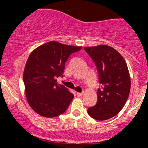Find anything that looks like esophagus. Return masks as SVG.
<instances>
[{
    "label": "esophagus",
    "mask_w": 148,
    "mask_h": 148,
    "mask_svg": "<svg viewBox=\"0 0 148 148\" xmlns=\"http://www.w3.org/2000/svg\"><path fill=\"white\" fill-rule=\"evenodd\" d=\"M77 95L78 97H81L84 95V92H77Z\"/></svg>",
    "instance_id": "obj_1"
}]
</instances>
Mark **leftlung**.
<instances>
[{
  "mask_svg": "<svg viewBox=\"0 0 148 148\" xmlns=\"http://www.w3.org/2000/svg\"><path fill=\"white\" fill-rule=\"evenodd\" d=\"M97 67L99 83L96 105L87 110L92 118L99 121L112 118L121 111L130 90L129 70L123 56L107 45L84 47Z\"/></svg>",
  "mask_w": 148,
  "mask_h": 148,
  "instance_id": "obj_1",
  "label": "left lung"
}]
</instances>
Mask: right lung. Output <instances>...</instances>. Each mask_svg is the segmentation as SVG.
Wrapping results in <instances>:
<instances>
[{
  "instance_id": "add662e5",
  "label": "right lung",
  "mask_w": 148,
  "mask_h": 148,
  "mask_svg": "<svg viewBox=\"0 0 148 148\" xmlns=\"http://www.w3.org/2000/svg\"><path fill=\"white\" fill-rule=\"evenodd\" d=\"M82 46L66 45L49 41L34 49L28 56L23 82L27 102L34 112L44 117L52 118L66 110L74 95L56 78L62 76L70 54Z\"/></svg>"
}]
</instances>
